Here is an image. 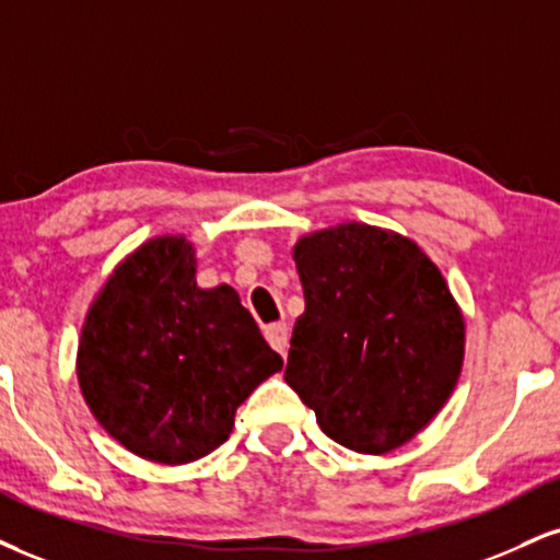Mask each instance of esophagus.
<instances>
[{
    "label": "esophagus",
    "mask_w": 560,
    "mask_h": 560,
    "mask_svg": "<svg viewBox=\"0 0 560 560\" xmlns=\"http://www.w3.org/2000/svg\"><path fill=\"white\" fill-rule=\"evenodd\" d=\"M266 339H268V345H271L276 352H281V354H287V349H289V328H287V323H271V326H266Z\"/></svg>",
    "instance_id": "obj_1"
}]
</instances>
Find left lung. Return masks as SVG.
Returning <instances> with one entry per match:
<instances>
[{
    "label": "left lung",
    "instance_id": "1",
    "mask_svg": "<svg viewBox=\"0 0 560 560\" xmlns=\"http://www.w3.org/2000/svg\"><path fill=\"white\" fill-rule=\"evenodd\" d=\"M294 260L305 313L287 383L341 446H401L462 373L464 320L441 271L412 240L354 221L302 237Z\"/></svg>",
    "mask_w": 560,
    "mask_h": 560
}]
</instances>
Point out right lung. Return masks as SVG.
<instances>
[{
    "label": "right lung",
    "mask_w": 560,
    "mask_h": 560,
    "mask_svg": "<svg viewBox=\"0 0 560 560\" xmlns=\"http://www.w3.org/2000/svg\"><path fill=\"white\" fill-rule=\"evenodd\" d=\"M281 365L232 287L195 284L185 237L145 242L117 266L78 352L96 420L132 454L161 464L219 448L240 404Z\"/></svg>",
    "instance_id": "add662e5"
}]
</instances>
